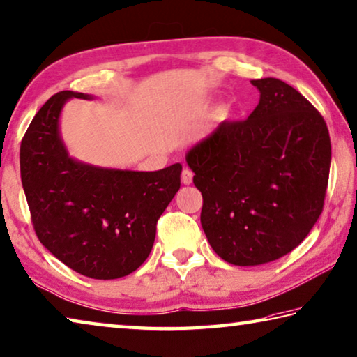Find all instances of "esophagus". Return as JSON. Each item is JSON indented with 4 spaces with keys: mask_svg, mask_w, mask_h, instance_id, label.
<instances>
[{
    "mask_svg": "<svg viewBox=\"0 0 357 357\" xmlns=\"http://www.w3.org/2000/svg\"><path fill=\"white\" fill-rule=\"evenodd\" d=\"M181 181H183V184H185V185L192 184V181H193V172L190 170L189 167H184L183 173H181Z\"/></svg>",
    "mask_w": 357,
    "mask_h": 357,
    "instance_id": "1",
    "label": "esophagus"
}]
</instances>
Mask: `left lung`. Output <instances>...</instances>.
<instances>
[{
  "mask_svg": "<svg viewBox=\"0 0 357 357\" xmlns=\"http://www.w3.org/2000/svg\"><path fill=\"white\" fill-rule=\"evenodd\" d=\"M261 100L246 120L222 121L187 153L203 195L201 226L232 265L287 255L325 204L331 139L320 112L276 77L251 81Z\"/></svg>",
  "mask_w": 357,
  "mask_h": 357,
  "instance_id": "8db88e82",
  "label": "left lung"
}]
</instances>
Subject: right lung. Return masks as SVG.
<instances>
[{
	"instance_id": "add662e5",
	"label": "right lung",
	"mask_w": 357,
	"mask_h": 357,
	"mask_svg": "<svg viewBox=\"0 0 357 357\" xmlns=\"http://www.w3.org/2000/svg\"><path fill=\"white\" fill-rule=\"evenodd\" d=\"M63 90L32 119L20 146L22 184L38 241L71 270L93 280H115L150 256L156 225L181 187L183 165L131 172L82 164L68 156L59 116Z\"/></svg>"
}]
</instances>
